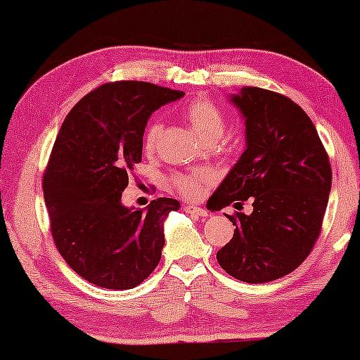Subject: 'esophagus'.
Instances as JSON below:
<instances>
[{"label": "esophagus", "mask_w": 360, "mask_h": 360, "mask_svg": "<svg viewBox=\"0 0 360 360\" xmlns=\"http://www.w3.org/2000/svg\"><path fill=\"white\" fill-rule=\"evenodd\" d=\"M184 210L186 211V213H190V214H196V216H200V218H206V216H208V211L203 210V208H200V206L184 205Z\"/></svg>", "instance_id": "1"}]
</instances>
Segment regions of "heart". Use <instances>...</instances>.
<instances>
[{
    "instance_id": "1",
    "label": "heart",
    "mask_w": 360,
    "mask_h": 360,
    "mask_svg": "<svg viewBox=\"0 0 360 360\" xmlns=\"http://www.w3.org/2000/svg\"><path fill=\"white\" fill-rule=\"evenodd\" d=\"M185 120L193 127V131L198 134L205 142L218 141L224 134L226 129V117L224 112L219 110L214 103L208 100H196L190 103L184 111ZM162 132V124L159 121L150 122L144 132V150L152 152L155 149L157 141H159ZM213 175L210 170L198 169V170H186V172H175L170 175V188L175 190L176 193L188 200L198 198L203 185L210 184Z\"/></svg>"
}]
</instances>
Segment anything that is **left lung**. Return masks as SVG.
I'll return each mask as SVG.
<instances>
[{"instance_id": "8db88e82", "label": "left lung", "mask_w": 360, "mask_h": 360, "mask_svg": "<svg viewBox=\"0 0 360 360\" xmlns=\"http://www.w3.org/2000/svg\"><path fill=\"white\" fill-rule=\"evenodd\" d=\"M245 121V150L211 200L218 210L252 201L250 214L228 216L233 239L216 259L231 277L265 283L308 257L331 191V165L316 127L290 98L244 86L231 96Z\"/></svg>"}]
</instances>
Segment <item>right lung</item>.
<instances>
[{"mask_svg": "<svg viewBox=\"0 0 360 360\" xmlns=\"http://www.w3.org/2000/svg\"><path fill=\"white\" fill-rule=\"evenodd\" d=\"M184 91L147 82L98 86L73 106L52 147L42 190L58 252L96 287L129 290L160 262L164 221L180 203L127 208L121 195L142 160L147 120Z\"/></svg>", "mask_w": 360, "mask_h": 360, "instance_id": "right-lung-1", "label": "right lung"}]
</instances>
